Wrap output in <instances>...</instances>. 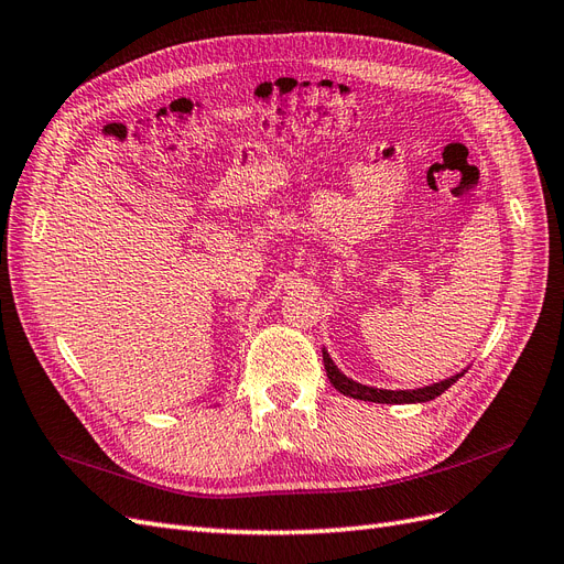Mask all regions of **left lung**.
Segmentation results:
<instances>
[{
	"label": "left lung",
	"instance_id": "1",
	"mask_svg": "<svg viewBox=\"0 0 564 564\" xmlns=\"http://www.w3.org/2000/svg\"><path fill=\"white\" fill-rule=\"evenodd\" d=\"M322 360H324V369H327L329 383L338 392H344V395L355 398V400L379 402V404H412V402L435 400L452 383H456L460 379V373H464V371H460V373H456V377H452V379H445V381L433 383V386H425V388H416V390H379V388H369V386H362V383H355L348 377H344V373L336 369V365H334V360H332L327 350L322 352Z\"/></svg>",
	"mask_w": 564,
	"mask_h": 564
}]
</instances>
